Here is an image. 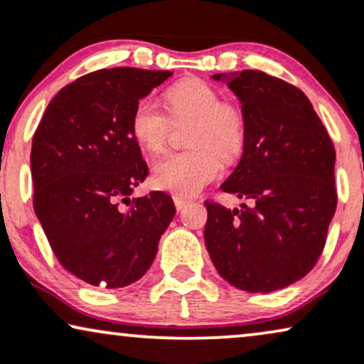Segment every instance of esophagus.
Wrapping results in <instances>:
<instances>
[{"instance_id": "obj_1", "label": "esophagus", "mask_w": 364, "mask_h": 364, "mask_svg": "<svg viewBox=\"0 0 364 364\" xmlns=\"http://www.w3.org/2000/svg\"><path fill=\"white\" fill-rule=\"evenodd\" d=\"M188 199H186V197H178V196H176L173 197V204H176V207H177V210H182V209H186V205L188 204Z\"/></svg>"}]
</instances>
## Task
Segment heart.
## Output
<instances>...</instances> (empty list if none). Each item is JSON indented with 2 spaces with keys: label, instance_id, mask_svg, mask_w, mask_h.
Here are the masks:
<instances>
[{
  "label": "heart",
  "instance_id": "1",
  "mask_svg": "<svg viewBox=\"0 0 364 364\" xmlns=\"http://www.w3.org/2000/svg\"><path fill=\"white\" fill-rule=\"evenodd\" d=\"M171 119H193L187 144L191 150L171 152L155 160L152 186L178 197H192L223 172V159L232 160L245 144V120L239 108L223 103V97L204 80L187 78L164 93ZM167 117L149 98L135 103L130 132L149 152H159L167 139Z\"/></svg>",
  "mask_w": 364,
  "mask_h": 364
}]
</instances>
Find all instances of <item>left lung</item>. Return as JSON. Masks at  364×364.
I'll return each mask as SVG.
<instances>
[{
    "instance_id": "left-lung-1",
    "label": "left lung",
    "mask_w": 364,
    "mask_h": 364,
    "mask_svg": "<svg viewBox=\"0 0 364 364\" xmlns=\"http://www.w3.org/2000/svg\"><path fill=\"white\" fill-rule=\"evenodd\" d=\"M242 105V157L220 188L242 209L205 202V247L220 276L247 292H272L314 267L336 212L334 152L309 98L257 70L212 75Z\"/></svg>"
}]
</instances>
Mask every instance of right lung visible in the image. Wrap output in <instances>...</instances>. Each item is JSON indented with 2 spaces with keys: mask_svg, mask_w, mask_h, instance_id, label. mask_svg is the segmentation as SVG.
<instances>
[{
  "mask_svg": "<svg viewBox=\"0 0 364 364\" xmlns=\"http://www.w3.org/2000/svg\"><path fill=\"white\" fill-rule=\"evenodd\" d=\"M171 75L120 67L80 77L48 103L33 136L35 214L61 266L92 286L139 281L176 215L164 192L129 199L149 173L132 110Z\"/></svg>",
  "mask_w": 364,
  "mask_h": 364,
  "instance_id": "1",
  "label": "right lung"
}]
</instances>
